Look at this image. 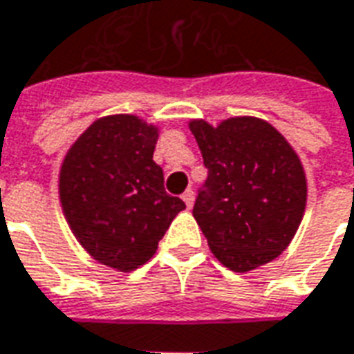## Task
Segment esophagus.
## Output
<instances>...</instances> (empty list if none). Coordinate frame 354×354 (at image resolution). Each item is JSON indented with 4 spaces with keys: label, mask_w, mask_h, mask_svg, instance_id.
Instances as JSON below:
<instances>
[{
    "label": "esophagus",
    "mask_w": 354,
    "mask_h": 354,
    "mask_svg": "<svg viewBox=\"0 0 354 354\" xmlns=\"http://www.w3.org/2000/svg\"><path fill=\"white\" fill-rule=\"evenodd\" d=\"M182 199H184V203L187 205V209H192V207H194V199H195L194 189H185L184 195H182Z\"/></svg>",
    "instance_id": "esophagus-1"
}]
</instances>
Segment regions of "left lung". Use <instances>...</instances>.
I'll list each match as a JSON object with an SVG mask.
<instances>
[{
	"mask_svg": "<svg viewBox=\"0 0 354 354\" xmlns=\"http://www.w3.org/2000/svg\"><path fill=\"white\" fill-rule=\"evenodd\" d=\"M207 180L194 216L214 257L230 270L270 263L297 232L306 203L301 160L286 138L261 118L192 124Z\"/></svg>",
	"mask_w": 354,
	"mask_h": 354,
	"instance_id": "8db88e82",
	"label": "left lung"
}]
</instances>
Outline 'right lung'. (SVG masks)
<instances>
[{
	"instance_id": "1",
	"label": "right lung",
	"mask_w": 354,
	"mask_h": 354,
	"mask_svg": "<svg viewBox=\"0 0 354 354\" xmlns=\"http://www.w3.org/2000/svg\"><path fill=\"white\" fill-rule=\"evenodd\" d=\"M157 130L132 115L95 120L66 155L59 192L84 249L117 270L151 259L185 203L165 192Z\"/></svg>"
}]
</instances>
